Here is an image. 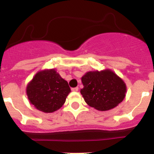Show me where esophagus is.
<instances>
[{"instance_id":"esophagus-1","label":"esophagus","mask_w":154,"mask_h":154,"mask_svg":"<svg viewBox=\"0 0 154 154\" xmlns=\"http://www.w3.org/2000/svg\"><path fill=\"white\" fill-rule=\"evenodd\" d=\"M79 90V88L78 87H75V88H71V91H77Z\"/></svg>"}]
</instances>
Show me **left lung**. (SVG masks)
Instances as JSON below:
<instances>
[{
    "mask_svg": "<svg viewBox=\"0 0 154 154\" xmlns=\"http://www.w3.org/2000/svg\"><path fill=\"white\" fill-rule=\"evenodd\" d=\"M81 80L83 88L80 93L87 104L96 109H112L125 99V83L112 70L88 71Z\"/></svg>",
    "mask_w": 154,
    "mask_h": 154,
    "instance_id": "1",
    "label": "left lung"
}]
</instances>
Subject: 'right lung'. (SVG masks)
<instances>
[{"label":"right lung","instance_id":"add662e5","mask_svg":"<svg viewBox=\"0 0 154 154\" xmlns=\"http://www.w3.org/2000/svg\"><path fill=\"white\" fill-rule=\"evenodd\" d=\"M26 92L35 109L51 113L63 106L71 88L68 82L52 68L37 72L27 84Z\"/></svg>","mask_w":154,"mask_h":154}]
</instances>
